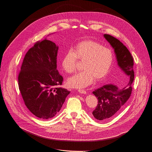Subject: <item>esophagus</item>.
Wrapping results in <instances>:
<instances>
[{
    "instance_id": "34e87169",
    "label": "esophagus",
    "mask_w": 152,
    "mask_h": 152,
    "mask_svg": "<svg viewBox=\"0 0 152 152\" xmlns=\"http://www.w3.org/2000/svg\"><path fill=\"white\" fill-rule=\"evenodd\" d=\"M78 91H79V92L80 93V94H86V92L85 91L83 90V89H79Z\"/></svg>"
}]
</instances>
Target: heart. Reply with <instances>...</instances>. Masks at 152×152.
Masks as SVG:
<instances>
[{
    "instance_id": "obj_1",
    "label": "heart",
    "mask_w": 152,
    "mask_h": 152,
    "mask_svg": "<svg viewBox=\"0 0 152 152\" xmlns=\"http://www.w3.org/2000/svg\"><path fill=\"white\" fill-rule=\"evenodd\" d=\"M77 58L85 61L83 72L70 77L67 85L73 88L81 89L91 85L94 80L101 81L109 74L114 61L112 50L103 47L92 40L77 43L72 50H69L61 61L62 69L67 73H73L76 68Z\"/></svg>"
}]
</instances>
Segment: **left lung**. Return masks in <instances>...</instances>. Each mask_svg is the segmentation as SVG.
Returning a JSON list of instances; mask_svg holds the SVG:
<instances>
[{"label":"left lung","mask_w":152,"mask_h":152,"mask_svg":"<svg viewBox=\"0 0 152 152\" xmlns=\"http://www.w3.org/2000/svg\"><path fill=\"white\" fill-rule=\"evenodd\" d=\"M103 36L114 49L118 66L128 77V82L122 89L115 85L107 84L92 92L98 102L92 115L96 119L103 122L114 117L129 99L134 78V61L129 50L115 37L107 34Z\"/></svg>","instance_id":"obj_1"}]
</instances>
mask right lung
Returning <instances> with one entry per match:
<instances>
[{
  "instance_id": "obj_1",
  "label": "right lung",
  "mask_w": 152,
  "mask_h": 152,
  "mask_svg": "<svg viewBox=\"0 0 152 152\" xmlns=\"http://www.w3.org/2000/svg\"><path fill=\"white\" fill-rule=\"evenodd\" d=\"M58 50V46L49 40L37 42L26 54L18 76L26 106L42 119L55 116L70 92L58 86L63 78L57 70Z\"/></svg>"
}]
</instances>
